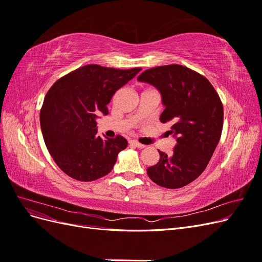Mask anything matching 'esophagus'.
<instances>
[{"instance_id": "obj_1", "label": "esophagus", "mask_w": 262, "mask_h": 262, "mask_svg": "<svg viewBox=\"0 0 262 262\" xmlns=\"http://www.w3.org/2000/svg\"><path fill=\"white\" fill-rule=\"evenodd\" d=\"M130 144L131 145H134L136 147H138V148H143V147H145V145H143V144H141V143H139L138 141H134V140H132V141H130Z\"/></svg>"}]
</instances>
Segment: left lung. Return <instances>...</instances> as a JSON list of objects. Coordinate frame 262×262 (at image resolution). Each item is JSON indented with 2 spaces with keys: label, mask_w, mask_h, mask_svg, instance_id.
Listing matches in <instances>:
<instances>
[{
  "label": "left lung",
  "mask_w": 262,
  "mask_h": 262,
  "mask_svg": "<svg viewBox=\"0 0 262 262\" xmlns=\"http://www.w3.org/2000/svg\"><path fill=\"white\" fill-rule=\"evenodd\" d=\"M138 81L160 91L165 106L160 120L169 123L177 145L147 168L156 185L177 189L199 177L211 160L223 129V105L219 94L203 75L179 64L144 71Z\"/></svg>",
  "instance_id": "1"
}]
</instances>
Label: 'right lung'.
Returning a JSON list of instances; mask_svg holds the SVG:
<instances>
[{
    "label": "right lung",
    "instance_id": "obj_1",
    "mask_svg": "<svg viewBox=\"0 0 262 262\" xmlns=\"http://www.w3.org/2000/svg\"><path fill=\"white\" fill-rule=\"evenodd\" d=\"M141 70L84 66L61 77L47 93L40 110L42 137L53 161L68 176L93 181L112 171L128 141L121 136L100 138L96 118L108 115L114 94Z\"/></svg>",
    "mask_w": 262,
    "mask_h": 262
}]
</instances>
